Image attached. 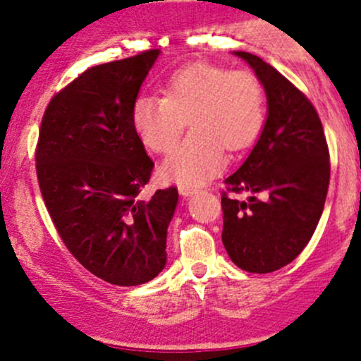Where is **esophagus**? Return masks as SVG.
<instances>
[{
  "label": "esophagus",
  "instance_id": "esophagus-1",
  "mask_svg": "<svg viewBox=\"0 0 361 361\" xmlns=\"http://www.w3.org/2000/svg\"><path fill=\"white\" fill-rule=\"evenodd\" d=\"M178 190H180V195H183V197H190V195L195 192V188L190 187V185H180Z\"/></svg>",
  "mask_w": 361,
  "mask_h": 361
}]
</instances>
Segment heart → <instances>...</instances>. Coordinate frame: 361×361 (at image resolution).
I'll return each instance as SVG.
<instances>
[{
	"label": "heart",
	"instance_id": "heart-1",
	"mask_svg": "<svg viewBox=\"0 0 361 361\" xmlns=\"http://www.w3.org/2000/svg\"><path fill=\"white\" fill-rule=\"evenodd\" d=\"M134 130L150 150L167 152L162 174L181 185L206 183L225 166L224 148L250 147L265 122V94L251 71L195 63L176 69L162 83V97L141 94L130 108Z\"/></svg>",
	"mask_w": 361,
	"mask_h": 361
}]
</instances>
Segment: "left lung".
I'll list each match as a JSON object with an SVG mask.
<instances>
[{
    "label": "left lung",
    "instance_id": "left-lung-1",
    "mask_svg": "<svg viewBox=\"0 0 361 361\" xmlns=\"http://www.w3.org/2000/svg\"><path fill=\"white\" fill-rule=\"evenodd\" d=\"M253 68L267 96V120L243 166L225 180L221 241L239 269L267 274L300 255L322 218L330 183V155L311 101L248 52H234Z\"/></svg>",
    "mask_w": 361,
    "mask_h": 361
}]
</instances>
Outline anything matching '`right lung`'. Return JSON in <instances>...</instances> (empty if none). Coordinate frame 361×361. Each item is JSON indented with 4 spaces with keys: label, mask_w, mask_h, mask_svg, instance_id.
<instances>
[{
    "label": "right lung",
    "mask_w": 361,
    "mask_h": 361,
    "mask_svg": "<svg viewBox=\"0 0 361 361\" xmlns=\"http://www.w3.org/2000/svg\"><path fill=\"white\" fill-rule=\"evenodd\" d=\"M160 50L83 71L52 97L36 147L39 190L61 239L97 278L148 283L166 267L174 187L140 197L154 162L130 108Z\"/></svg>",
    "instance_id": "add662e5"
}]
</instances>
